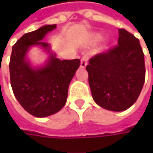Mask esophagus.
Wrapping results in <instances>:
<instances>
[{"label": "esophagus", "mask_w": 153, "mask_h": 153, "mask_svg": "<svg viewBox=\"0 0 153 153\" xmlns=\"http://www.w3.org/2000/svg\"><path fill=\"white\" fill-rule=\"evenodd\" d=\"M88 56L87 55L83 56L80 59V67L81 68H85L86 65H88Z\"/></svg>", "instance_id": "1"}]
</instances>
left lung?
Here are the masks:
<instances>
[{
	"label": "left lung",
	"mask_w": 153,
	"mask_h": 153,
	"mask_svg": "<svg viewBox=\"0 0 153 153\" xmlns=\"http://www.w3.org/2000/svg\"><path fill=\"white\" fill-rule=\"evenodd\" d=\"M86 70L93 99L99 106L113 111L128 109L137 100L145 79L139 40L120 29L118 45L91 57Z\"/></svg>",
	"instance_id": "8db88e82"
}]
</instances>
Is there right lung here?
<instances>
[{
	"instance_id": "add662e5",
	"label": "right lung",
	"mask_w": 153,
	"mask_h": 153,
	"mask_svg": "<svg viewBox=\"0 0 153 153\" xmlns=\"http://www.w3.org/2000/svg\"><path fill=\"white\" fill-rule=\"evenodd\" d=\"M56 25H47L24 34L12 47L10 61V84L18 103L27 112L43 118L65 106L69 84L79 67V59L60 60L42 42ZM39 46L50 55L44 66L33 68L26 56L30 48Z\"/></svg>"
}]
</instances>
